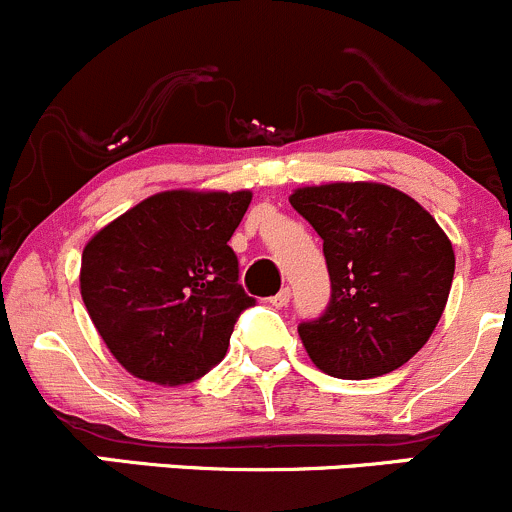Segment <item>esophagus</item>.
<instances>
[{
  "instance_id": "1",
  "label": "esophagus",
  "mask_w": 512,
  "mask_h": 512,
  "mask_svg": "<svg viewBox=\"0 0 512 512\" xmlns=\"http://www.w3.org/2000/svg\"><path fill=\"white\" fill-rule=\"evenodd\" d=\"M289 297H292V289H289V287H282L280 292H277L275 297L270 299V302H272V307H287Z\"/></svg>"
}]
</instances>
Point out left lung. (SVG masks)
<instances>
[{
	"mask_svg": "<svg viewBox=\"0 0 512 512\" xmlns=\"http://www.w3.org/2000/svg\"><path fill=\"white\" fill-rule=\"evenodd\" d=\"M292 208L324 240L332 299L299 324L309 359L337 379L399 369L436 329L456 255L441 225L411 195L371 180L304 185Z\"/></svg>",
	"mask_w": 512,
	"mask_h": 512,
	"instance_id": "8db88e82",
	"label": "left lung"
}]
</instances>
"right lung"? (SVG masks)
<instances>
[{"instance_id": "add662e5", "label": "right lung", "mask_w": 512, "mask_h": 512, "mask_svg": "<svg viewBox=\"0 0 512 512\" xmlns=\"http://www.w3.org/2000/svg\"><path fill=\"white\" fill-rule=\"evenodd\" d=\"M250 200V190H163L86 242L81 299L128 374L180 386L223 359L237 317L255 304L227 245Z\"/></svg>"}]
</instances>
